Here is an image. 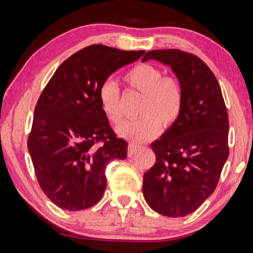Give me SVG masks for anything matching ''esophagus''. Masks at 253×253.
Instances as JSON below:
<instances>
[{"mask_svg": "<svg viewBox=\"0 0 253 253\" xmlns=\"http://www.w3.org/2000/svg\"><path fill=\"white\" fill-rule=\"evenodd\" d=\"M137 149H138V147L136 146V145L134 144H130L129 146H128V156L131 157L134 154L137 152Z\"/></svg>", "mask_w": 253, "mask_h": 253, "instance_id": "34e87169", "label": "esophagus"}]
</instances>
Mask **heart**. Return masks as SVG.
<instances>
[{"instance_id": "obj_1", "label": "heart", "mask_w": 253, "mask_h": 253, "mask_svg": "<svg viewBox=\"0 0 253 253\" xmlns=\"http://www.w3.org/2000/svg\"><path fill=\"white\" fill-rule=\"evenodd\" d=\"M162 69L140 63L125 75L131 90L143 96L136 121L124 123L117 134L124 139L140 144L155 137L160 129H169L177 122L183 108V89L177 78L163 76ZM100 108L108 121L117 125L123 119L122 97L117 84L106 80L98 90Z\"/></svg>"}]
</instances>
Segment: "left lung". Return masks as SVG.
<instances>
[{
    "mask_svg": "<svg viewBox=\"0 0 253 253\" xmlns=\"http://www.w3.org/2000/svg\"><path fill=\"white\" fill-rule=\"evenodd\" d=\"M151 59L176 76L183 108L177 122L151 145L156 162L144 174L143 194L154 211L181 217L193 213L217 185L229 157L228 111L215 76L196 55L152 50L142 61Z\"/></svg>",
    "mask_w": 253,
    "mask_h": 253,
    "instance_id": "left-lung-1",
    "label": "left lung"
}]
</instances>
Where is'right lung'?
Listing matches in <instances>:
<instances>
[{
  "instance_id": "right-lung-1",
  "label": "right lung",
  "mask_w": 253,
  "mask_h": 253,
  "mask_svg": "<svg viewBox=\"0 0 253 253\" xmlns=\"http://www.w3.org/2000/svg\"><path fill=\"white\" fill-rule=\"evenodd\" d=\"M144 53L89 45L63 61L42 91L28 148L39 185L60 209L95 205L106 190L107 164L127 157L128 144L111 129L98 90L111 74Z\"/></svg>"
}]
</instances>
